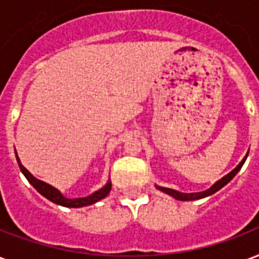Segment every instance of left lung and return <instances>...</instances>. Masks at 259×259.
Masks as SVG:
<instances>
[{
  "label": "left lung",
  "mask_w": 259,
  "mask_h": 259,
  "mask_svg": "<svg viewBox=\"0 0 259 259\" xmlns=\"http://www.w3.org/2000/svg\"><path fill=\"white\" fill-rule=\"evenodd\" d=\"M247 155L244 156L243 160L240 161L239 164L236 165V167H235V168L232 169L230 174H227L226 177H223L222 179H219V181H217L214 185H212V186L209 187V189H206V190H204V191H198V193H182V191L174 190V189H168V187L157 186V185H156V189H157V190L163 191V193H165V194L171 195V197H174L175 200H179V201L201 200V198H205V197H209V195L214 194L216 191H219L220 189H222V187L226 186L227 183L230 182V181H232V178H234L236 174L239 172V169L242 168V165L244 164V161H246V159H247Z\"/></svg>",
  "instance_id": "left-lung-1"
}]
</instances>
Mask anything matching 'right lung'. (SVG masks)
Listing matches in <instances>:
<instances>
[{"instance_id": "1", "label": "right lung", "mask_w": 259, "mask_h": 259, "mask_svg": "<svg viewBox=\"0 0 259 259\" xmlns=\"http://www.w3.org/2000/svg\"><path fill=\"white\" fill-rule=\"evenodd\" d=\"M16 160L19 163L20 171L24 174V177L27 178V181H28V182L31 183L43 197H46L47 200H50L51 202H54V204L57 205H61V206H65V208H82V206L92 205L95 204V202H98V201L106 198L108 193H110V190H111V181L108 179V182L106 183L102 189H99V190H96L95 193L88 195V197L66 198L65 195H62V193H61L58 189H55V187H53L51 185H49V183L43 182L40 179H36V178L33 177L32 174L29 172L28 169L21 164L19 156H17V152H16Z\"/></svg>"}]
</instances>
